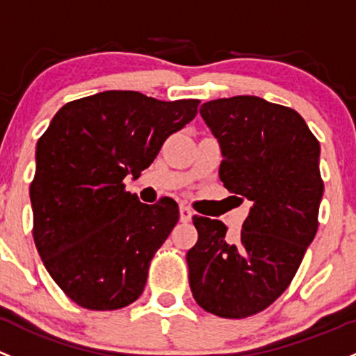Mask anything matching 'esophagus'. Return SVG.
Wrapping results in <instances>:
<instances>
[{
	"mask_svg": "<svg viewBox=\"0 0 356 356\" xmlns=\"http://www.w3.org/2000/svg\"><path fill=\"white\" fill-rule=\"evenodd\" d=\"M179 213H181V222H191V218H193V209L188 207L179 208Z\"/></svg>",
	"mask_w": 356,
	"mask_h": 356,
	"instance_id": "1",
	"label": "esophagus"
}]
</instances>
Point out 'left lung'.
I'll use <instances>...</instances> for the list:
<instances>
[{"label":"left lung","instance_id":"8db88e82","mask_svg":"<svg viewBox=\"0 0 356 356\" xmlns=\"http://www.w3.org/2000/svg\"><path fill=\"white\" fill-rule=\"evenodd\" d=\"M200 114L222 148L220 181L252 208L237 238L220 220L193 216L189 285L207 312L242 319L286 290L316 237L321 147L297 111L259 97L209 100Z\"/></svg>","mask_w":356,"mask_h":356}]
</instances>
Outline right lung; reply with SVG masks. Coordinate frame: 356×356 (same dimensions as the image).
I'll list each match as a JSON object with an SVG mask.
<instances>
[{"label": "right lung", "instance_id": "right-lung-1", "mask_svg": "<svg viewBox=\"0 0 356 356\" xmlns=\"http://www.w3.org/2000/svg\"><path fill=\"white\" fill-rule=\"evenodd\" d=\"M200 100L163 102L107 90L63 106L35 149L30 184L33 242L58 286L88 310L133 304L149 261L179 220L172 197L140 203V177L163 141L197 114Z\"/></svg>", "mask_w": 356, "mask_h": 356}]
</instances>
